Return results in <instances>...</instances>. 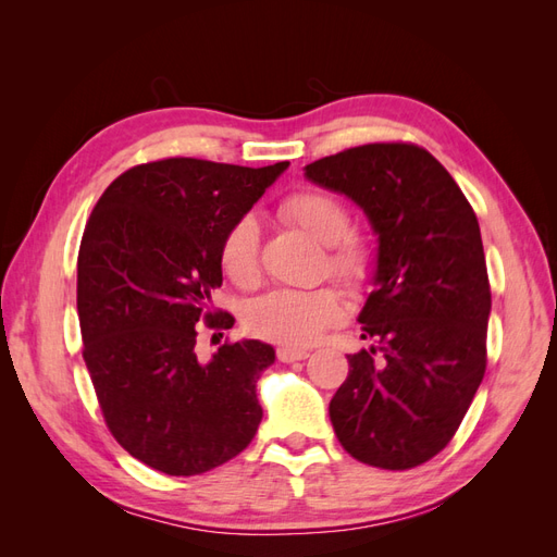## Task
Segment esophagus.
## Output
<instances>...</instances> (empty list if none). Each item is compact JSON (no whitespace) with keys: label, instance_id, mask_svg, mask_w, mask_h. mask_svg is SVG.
Instances as JSON below:
<instances>
[{"label":"esophagus","instance_id":"obj_1","mask_svg":"<svg viewBox=\"0 0 557 557\" xmlns=\"http://www.w3.org/2000/svg\"><path fill=\"white\" fill-rule=\"evenodd\" d=\"M309 356V352L305 348H288V346H281L276 350V358L281 362H297V360H305Z\"/></svg>","mask_w":557,"mask_h":557}]
</instances>
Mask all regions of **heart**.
<instances>
[{"label":"heart","mask_w":557,"mask_h":557,"mask_svg":"<svg viewBox=\"0 0 557 557\" xmlns=\"http://www.w3.org/2000/svg\"><path fill=\"white\" fill-rule=\"evenodd\" d=\"M276 213L283 223L305 230L311 239L325 246L323 272L346 288L358 290L376 272V250L360 232L350 230V211L342 197L330 190L305 185L283 195ZM218 262L223 274L239 290L258 288L260 267V227L252 215L234 221L218 246ZM344 315L342 297L334 288L274 290L252 301L246 311V330L260 339L285 346H309Z\"/></svg>","instance_id":"b5f03b06"}]
</instances>
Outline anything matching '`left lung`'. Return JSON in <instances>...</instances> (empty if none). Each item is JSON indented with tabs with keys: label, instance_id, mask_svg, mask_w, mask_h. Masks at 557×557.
<instances>
[{
	"label": "left lung",
	"instance_id": "8db88e82",
	"mask_svg": "<svg viewBox=\"0 0 557 557\" xmlns=\"http://www.w3.org/2000/svg\"><path fill=\"white\" fill-rule=\"evenodd\" d=\"M307 176L348 195L379 234L376 290L358 318L374 346L348 356L334 434L364 465L413 469L448 446L485 374L491 281L476 213L411 141L346 148Z\"/></svg>",
	"mask_w": 557,
	"mask_h": 557
}]
</instances>
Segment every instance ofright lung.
Masks as SVG:
<instances>
[{
    "mask_svg": "<svg viewBox=\"0 0 557 557\" xmlns=\"http://www.w3.org/2000/svg\"><path fill=\"white\" fill-rule=\"evenodd\" d=\"M285 166L144 162L88 218L76 278L83 360L113 440L162 474H205L258 432L256 383L274 348L225 342L201 362L195 346L201 330L234 325L211 305L223 283L218 246Z\"/></svg>",
    "mask_w": 557,
    "mask_h": 557,
    "instance_id": "add662e5",
    "label": "right lung"
}]
</instances>
